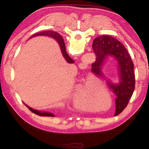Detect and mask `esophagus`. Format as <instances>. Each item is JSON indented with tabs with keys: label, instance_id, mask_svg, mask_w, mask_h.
<instances>
[{
	"label": "esophagus",
	"instance_id": "1",
	"mask_svg": "<svg viewBox=\"0 0 149 149\" xmlns=\"http://www.w3.org/2000/svg\"><path fill=\"white\" fill-rule=\"evenodd\" d=\"M80 66L81 67H83V68H86V67H87V65L85 64V63H80Z\"/></svg>",
	"mask_w": 149,
	"mask_h": 149
}]
</instances>
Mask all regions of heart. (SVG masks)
<instances>
[{"label":"heart","mask_w":149,"mask_h":149,"mask_svg":"<svg viewBox=\"0 0 149 149\" xmlns=\"http://www.w3.org/2000/svg\"><path fill=\"white\" fill-rule=\"evenodd\" d=\"M79 85L77 92L75 96V103L76 105L83 109H89L88 100L96 103H102L105 101L111 99L109 90L100 84L88 83L85 88H82V85L87 81V79L83 76H79L76 79Z\"/></svg>","instance_id":"obj_1"}]
</instances>
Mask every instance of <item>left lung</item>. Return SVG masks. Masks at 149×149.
<instances>
[{
    "instance_id": "1",
    "label": "left lung",
    "mask_w": 149,
    "mask_h": 149,
    "mask_svg": "<svg viewBox=\"0 0 149 149\" xmlns=\"http://www.w3.org/2000/svg\"><path fill=\"white\" fill-rule=\"evenodd\" d=\"M92 47L97 58L91 65V70L97 76L104 77L102 67L107 58H113L117 63L119 82L113 83L107 81L108 86L116 96V111L114 115L116 116L127 106L134 92L135 74L133 62L124 45L113 37L108 35L97 37L93 40Z\"/></svg>"
}]
</instances>
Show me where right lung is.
Returning a JSON list of instances; mask_svg holds the SVG:
<instances>
[{"mask_svg":"<svg viewBox=\"0 0 149 149\" xmlns=\"http://www.w3.org/2000/svg\"><path fill=\"white\" fill-rule=\"evenodd\" d=\"M49 36L51 37L52 38L55 39L57 42H58L59 45L61 47V52L62 54L64 57L65 60L67 63H74L75 61L73 60V59H72L70 57L68 54L66 53V49H65V44L64 42V40H63V38H62V36L60 35L59 34H58V33L54 32V31H43V32H40L38 33H36L35 34H34L32 36L30 37V38H32L33 37L35 36ZM29 109L31 111H32L33 113H34V114H36L40 116H54V114L51 113H49V112H42L40 111L36 110V109H34L33 108H31L29 106H28L26 104H25Z\"/></svg>","mask_w":149,"mask_h":149,"instance_id":"add662e5","label":"right lung"}]
</instances>
